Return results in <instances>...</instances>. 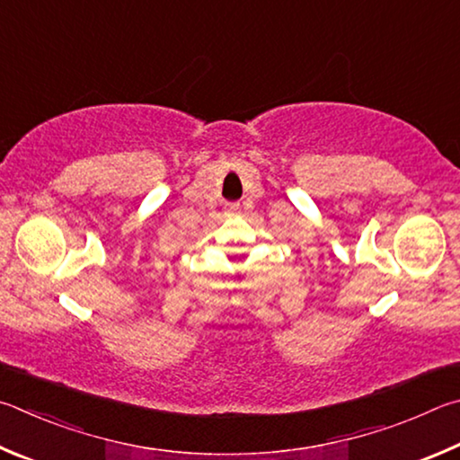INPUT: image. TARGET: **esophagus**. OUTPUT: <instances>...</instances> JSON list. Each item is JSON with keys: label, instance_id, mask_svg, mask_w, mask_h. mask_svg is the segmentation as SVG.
Returning a JSON list of instances; mask_svg holds the SVG:
<instances>
[{"label": "esophagus", "instance_id": "esophagus-1", "mask_svg": "<svg viewBox=\"0 0 460 460\" xmlns=\"http://www.w3.org/2000/svg\"><path fill=\"white\" fill-rule=\"evenodd\" d=\"M226 212H228V216L240 214V204H228V206H226Z\"/></svg>", "mask_w": 460, "mask_h": 460}]
</instances>
